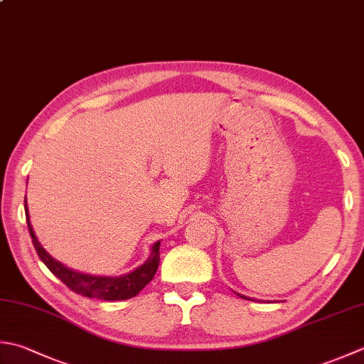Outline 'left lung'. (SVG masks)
Listing matches in <instances>:
<instances>
[{"label":"left lung","instance_id":"8db88e82","mask_svg":"<svg viewBox=\"0 0 364 364\" xmlns=\"http://www.w3.org/2000/svg\"><path fill=\"white\" fill-rule=\"evenodd\" d=\"M238 296H241V298H245V300H251V298H247V296H245V295H241V294H237Z\"/></svg>","mask_w":364,"mask_h":364}]
</instances>
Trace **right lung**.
I'll return each instance as SVG.
<instances>
[{"mask_svg":"<svg viewBox=\"0 0 364 364\" xmlns=\"http://www.w3.org/2000/svg\"><path fill=\"white\" fill-rule=\"evenodd\" d=\"M25 213H26V224L28 230H30L31 240L36 252H38L39 259L46 263V267L52 272L58 279L66 284V286L75 291V294L88 298H97V300H105V301H115V300H129V298L135 296L139 291L144 289L146 284L153 279L156 272H158L159 267V246L161 243H154L151 247V255H149L148 260L135 268L134 272L127 273L124 276L118 277H107V276H92V274H85L78 273L64 267L61 262L55 260L52 255H50L41 243L36 238L34 230L30 223V215H28V206H26V197H25Z\"/></svg>","mask_w":364,"mask_h":364,"instance_id":"1","label":"right lung"}]
</instances>
